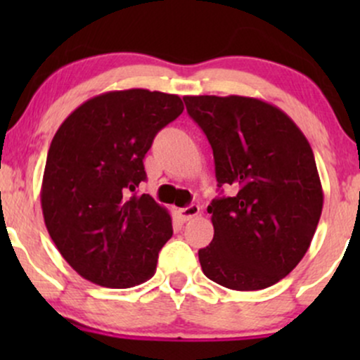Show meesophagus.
<instances>
[{
    "label": "esophagus",
    "instance_id": "esophagus-1",
    "mask_svg": "<svg viewBox=\"0 0 360 360\" xmlns=\"http://www.w3.org/2000/svg\"><path fill=\"white\" fill-rule=\"evenodd\" d=\"M200 213H201V208L198 205H189V206H186V208L177 210V214H179L181 220L183 221H189L191 218L198 217Z\"/></svg>",
    "mask_w": 360,
    "mask_h": 360
}]
</instances>
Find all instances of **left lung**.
I'll return each mask as SVG.
<instances>
[{
    "mask_svg": "<svg viewBox=\"0 0 360 360\" xmlns=\"http://www.w3.org/2000/svg\"><path fill=\"white\" fill-rule=\"evenodd\" d=\"M213 148L218 186L229 198L208 206L213 240L198 252L208 279L235 291L269 288L309 249L323 208L311 147L271 103L247 96H184Z\"/></svg>",
    "mask_w": 360,
    "mask_h": 360,
    "instance_id": "obj_1",
    "label": "left lung"
}]
</instances>
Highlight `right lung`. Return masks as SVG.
I'll return each mask as SVG.
<instances>
[{
    "mask_svg": "<svg viewBox=\"0 0 360 360\" xmlns=\"http://www.w3.org/2000/svg\"><path fill=\"white\" fill-rule=\"evenodd\" d=\"M177 94L108 91L62 122L45 162L40 203L49 235L81 278L134 288L155 274L172 237L167 208L130 194L146 179L143 157L157 131L183 113Z\"/></svg>",
    "mask_w": 360,
    "mask_h": 360,
    "instance_id": "right-lung-1",
    "label": "right lung"
}]
</instances>
